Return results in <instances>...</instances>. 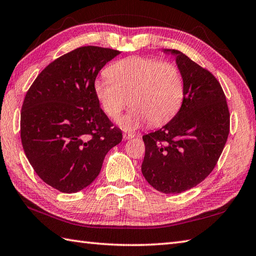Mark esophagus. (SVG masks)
<instances>
[{"label": "esophagus", "instance_id": "esophagus-1", "mask_svg": "<svg viewBox=\"0 0 256 256\" xmlns=\"http://www.w3.org/2000/svg\"><path fill=\"white\" fill-rule=\"evenodd\" d=\"M134 136H135L134 133H124V134H123V138H124V140H131V138H133Z\"/></svg>", "mask_w": 256, "mask_h": 256}]
</instances>
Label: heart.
Masks as SVG:
<instances>
[{
	"instance_id": "1",
	"label": "heart",
	"mask_w": 256,
	"mask_h": 256,
	"mask_svg": "<svg viewBox=\"0 0 256 256\" xmlns=\"http://www.w3.org/2000/svg\"><path fill=\"white\" fill-rule=\"evenodd\" d=\"M108 76L94 82V92L108 116L118 121L128 104L133 108L121 120L126 130L151 121L162 124L172 118L184 96L180 68L172 62L144 56H131L113 64Z\"/></svg>"
}]
</instances>
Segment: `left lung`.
<instances>
[{
  "label": "left lung",
  "instance_id": "left-lung-1",
  "mask_svg": "<svg viewBox=\"0 0 256 256\" xmlns=\"http://www.w3.org/2000/svg\"><path fill=\"white\" fill-rule=\"evenodd\" d=\"M176 56L184 83L182 106L166 125L143 135L142 173L165 194L196 186L221 156L230 133V111L221 84L206 68L182 52Z\"/></svg>",
  "mask_w": 256,
  "mask_h": 256
}]
</instances>
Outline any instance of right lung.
<instances>
[{"label":"right lung","instance_id":"obj_1","mask_svg":"<svg viewBox=\"0 0 256 256\" xmlns=\"http://www.w3.org/2000/svg\"><path fill=\"white\" fill-rule=\"evenodd\" d=\"M120 54L82 46L54 60L38 75L24 98L21 141L43 182L75 193L98 178L106 153L122 132L100 108L94 92L98 72Z\"/></svg>","mask_w":256,"mask_h":256}]
</instances>
